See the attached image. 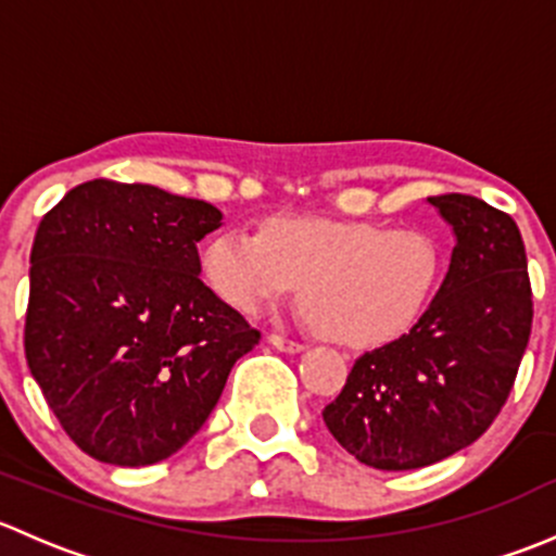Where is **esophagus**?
I'll list each match as a JSON object with an SVG mask.
<instances>
[{"label":"esophagus","mask_w":556,"mask_h":556,"mask_svg":"<svg viewBox=\"0 0 556 556\" xmlns=\"http://www.w3.org/2000/svg\"><path fill=\"white\" fill-rule=\"evenodd\" d=\"M268 344H271L274 350H279V352H288V355H295V352L304 350V344H299V341L288 339V336H279V333L268 336Z\"/></svg>","instance_id":"1"}]
</instances>
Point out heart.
Listing matches in <instances>:
<instances>
[{
    "mask_svg": "<svg viewBox=\"0 0 556 556\" xmlns=\"http://www.w3.org/2000/svg\"><path fill=\"white\" fill-rule=\"evenodd\" d=\"M206 282L242 314H261L295 295L314 328L346 346H371L412 328L433 299L441 255L412 228L371 220L274 217L261 237L226 228L206 244Z\"/></svg>",
    "mask_w": 556,
    "mask_h": 556,
    "instance_id": "b5f03b06",
    "label": "heart"
}]
</instances>
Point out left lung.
Here are the masks:
<instances>
[{"instance_id":"obj_1","label":"left lung","mask_w":556,"mask_h":556,"mask_svg":"<svg viewBox=\"0 0 556 556\" xmlns=\"http://www.w3.org/2000/svg\"><path fill=\"white\" fill-rule=\"evenodd\" d=\"M428 201L457 239L450 271L412 330L357 357L323 412L333 439L379 470L425 468L473 444L530 341L532 290L511 215L465 193Z\"/></svg>"}]
</instances>
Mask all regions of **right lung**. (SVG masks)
<instances>
[{"label":"right lung","mask_w":556,"mask_h":556,"mask_svg":"<svg viewBox=\"0 0 556 556\" xmlns=\"http://www.w3.org/2000/svg\"><path fill=\"white\" fill-rule=\"evenodd\" d=\"M220 210L155 185L91 179L37 228L24 350L50 412L99 463L172 457L261 341L199 279Z\"/></svg>","instance_id":"right-lung-1"}]
</instances>
